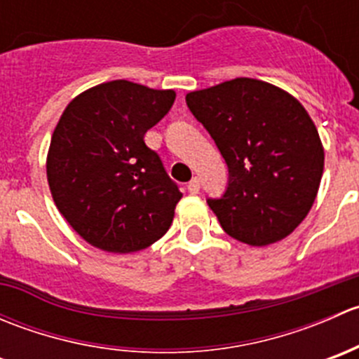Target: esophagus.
<instances>
[{"label":"esophagus","instance_id":"esophagus-1","mask_svg":"<svg viewBox=\"0 0 359 359\" xmlns=\"http://www.w3.org/2000/svg\"><path fill=\"white\" fill-rule=\"evenodd\" d=\"M187 191H189L191 194H198V193H200V180H198L196 177H194V179L191 180L189 184H187Z\"/></svg>","mask_w":359,"mask_h":359}]
</instances>
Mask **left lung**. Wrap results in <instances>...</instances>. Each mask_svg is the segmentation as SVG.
<instances>
[{
  "instance_id": "1",
  "label": "left lung",
  "mask_w": 359,
  "mask_h": 359,
  "mask_svg": "<svg viewBox=\"0 0 359 359\" xmlns=\"http://www.w3.org/2000/svg\"><path fill=\"white\" fill-rule=\"evenodd\" d=\"M229 170L226 193L208 198L229 236L252 247L283 240L316 200L325 153L302 104L278 86L236 78L186 95Z\"/></svg>"
}]
</instances>
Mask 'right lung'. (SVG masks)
<instances>
[{
	"label": "right lung",
	"instance_id": "right-lung-1",
	"mask_svg": "<svg viewBox=\"0 0 359 359\" xmlns=\"http://www.w3.org/2000/svg\"><path fill=\"white\" fill-rule=\"evenodd\" d=\"M175 92L114 79L72 99L50 142L46 177L72 229L112 253L147 248L170 229L179 186L144 135Z\"/></svg>",
	"mask_w": 359,
	"mask_h": 359
}]
</instances>
